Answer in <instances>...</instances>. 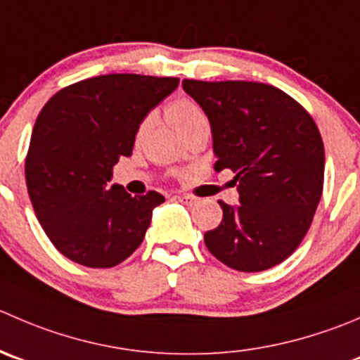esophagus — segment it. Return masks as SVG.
I'll use <instances>...</instances> for the list:
<instances>
[{
  "label": "esophagus",
  "instance_id": "esophagus-1",
  "mask_svg": "<svg viewBox=\"0 0 360 360\" xmlns=\"http://www.w3.org/2000/svg\"><path fill=\"white\" fill-rule=\"evenodd\" d=\"M176 198L186 205H197L198 202H200L197 197H191V195H179V197H176Z\"/></svg>",
  "mask_w": 360,
  "mask_h": 360
}]
</instances>
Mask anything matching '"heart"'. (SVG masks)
I'll use <instances>...</instances> for the list:
<instances>
[{
  "instance_id": "heart-1",
  "label": "heart",
  "mask_w": 360,
  "mask_h": 360,
  "mask_svg": "<svg viewBox=\"0 0 360 360\" xmlns=\"http://www.w3.org/2000/svg\"><path fill=\"white\" fill-rule=\"evenodd\" d=\"M167 117L170 120V123L176 127V130L183 135L184 139L188 135H191L197 130H204L209 128V117L204 112L200 105L195 102L193 98H188V96H179V98L172 100V102L167 105L165 109ZM149 127H151V116L146 117L137 128V141H142L148 134Z\"/></svg>"
}]
</instances>
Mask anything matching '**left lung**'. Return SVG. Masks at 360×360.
Masks as SVG:
<instances>
[{"label": "left lung", "mask_w": 360, "mask_h": 360, "mask_svg": "<svg viewBox=\"0 0 360 360\" xmlns=\"http://www.w3.org/2000/svg\"><path fill=\"white\" fill-rule=\"evenodd\" d=\"M207 114L214 170L230 169L239 205L223 200V219L204 233L229 267L258 273L290 257L313 221L323 190L326 153L315 121L292 96L248 80H183Z\"/></svg>", "instance_id": "obj_1"}]
</instances>
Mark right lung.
Here are the masks:
<instances>
[{"mask_svg": "<svg viewBox=\"0 0 360 360\" xmlns=\"http://www.w3.org/2000/svg\"><path fill=\"white\" fill-rule=\"evenodd\" d=\"M179 84L176 77L109 73L63 87L31 134L26 184L34 214L59 253L86 267H114L146 236L158 191L131 197L112 184V167L134 151L149 110Z\"/></svg>", "mask_w": 360, "mask_h": 360, "instance_id": "right-lung-1", "label": "right lung"}]
</instances>
